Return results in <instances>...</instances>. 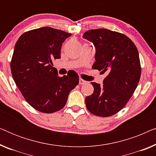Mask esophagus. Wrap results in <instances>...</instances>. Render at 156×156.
Wrapping results in <instances>:
<instances>
[{"instance_id":"obj_1","label":"esophagus","mask_w":156,"mask_h":156,"mask_svg":"<svg viewBox=\"0 0 156 156\" xmlns=\"http://www.w3.org/2000/svg\"><path fill=\"white\" fill-rule=\"evenodd\" d=\"M80 84L82 85V84H85L87 83V81H85L84 80H82V79H80Z\"/></svg>"}]
</instances>
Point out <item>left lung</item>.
Masks as SVG:
<instances>
[{
    "mask_svg": "<svg viewBox=\"0 0 156 156\" xmlns=\"http://www.w3.org/2000/svg\"><path fill=\"white\" fill-rule=\"evenodd\" d=\"M83 37L96 48L92 69L108 72L103 85L91 82L94 93L86 97L89 112L108 117L126 105L139 82L141 67L135 44L124 34L99 28L85 32Z\"/></svg>",
    "mask_w": 156,
    "mask_h": 156,
    "instance_id": "obj_1",
    "label": "left lung"
}]
</instances>
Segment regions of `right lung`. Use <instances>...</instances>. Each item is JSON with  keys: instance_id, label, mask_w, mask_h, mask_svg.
I'll return each mask as SVG.
<instances>
[{"instance_id": "right-lung-1", "label": "right lung", "mask_w": 156, "mask_h": 156, "mask_svg": "<svg viewBox=\"0 0 156 156\" xmlns=\"http://www.w3.org/2000/svg\"><path fill=\"white\" fill-rule=\"evenodd\" d=\"M72 34L43 27L25 32L17 41L10 69L27 103L51 114L62 109L70 91L79 84L78 74L59 76L53 59H59L62 44Z\"/></svg>"}]
</instances>
